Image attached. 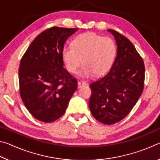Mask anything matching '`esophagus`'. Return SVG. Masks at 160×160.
Instances as JSON below:
<instances>
[{
    "instance_id": "1",
    "label": "esophagus",
    "mask_w": 160,
    "mask_h": 160,
    "mask_svg": "<svg viewBox=\"0 0 160 160\" xmlns=\"http://www.w3.org/2000/svg\"><path fill=\"white\" fill-rule=\"evenodd\" d=\"M86 85V82L85 81H82V80H80L78 82V88H81V87L82 86H85Z\"/></svg>"
}]
</instances>
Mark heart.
I'll return each instance as SVG.
<instances>
[{
    "mask_svg": "<svg viewBox=\"0 0 160 160\" xmlns=\"http://www.w3.org/2000/svg\"><path fill=\"white\" fill-rule=\"evenodd\" d=\"M115 53L116 47L113 40L94 32L79 35L73 40L72 46H66L62 51L64 63L72 73L77 71L82 59L84 65L78 72L82 78L106 72L112 66Z\"/></svg>",
    "mask_w": 160,
    "mask_h": 160,
    "instance_id": "1",
    "label": "heart"
}]
</instances>
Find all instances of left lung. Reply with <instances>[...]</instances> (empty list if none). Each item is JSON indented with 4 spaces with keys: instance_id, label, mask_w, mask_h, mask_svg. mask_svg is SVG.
<instances>
[{
    "instance_id": "1",
    "label": "left lung",
    "mask_w": 160,
    "mask_h": 160,
    "mask_svg": "<svg viewBox=\"0 0 160 160\" xmlns=\"http://www.w3.org/2000/svg\"><path fill=\"white\" fill-rule=\"evenodd\" d=\"M117 55L107 73L92 82L89 106L92 114L104 124L112 125L131 112L141 95L145 82V65L131 41L113 29Z\"/></svg>"
}]
</instances>
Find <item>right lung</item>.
<instances>
[{"label": "right lung", "instance_id": "add662e5", "mask_svg": "<svg viewBox=\"0 0 160 160\" xmlns=\"http://www.w3.org/2000/svg\"><path fill=\"white\" fill-rule=\"evenodd\" d=\"M78 28L46 29L29 46L21 58L19 85L21 99L35 118L49 123L64 114L78 88L77 79L63 68L62 51Z\"/></svg>", "mask_w": 160, "mask_h": 160}]
</instances>
